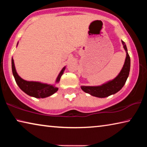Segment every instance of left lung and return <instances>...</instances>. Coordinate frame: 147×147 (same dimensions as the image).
<instances>
[{
    "mask_svg": "<svg viewBox=\"0 0 147 147\" xmlns=\"http://www.w3.org/2000/svg\"><path fill=\"white\" fill-rule=\"evenodd\" d=\"M121 42L123 45V48L126 51V56L123 67L120 73L114 79L108 81L100 86H82L81 89L86 93H89L91 95L96 96V97L105 98L117 93L125 84L126 80L129 76V73H130V58L128 53V50L125 43L123 41H121Z\"/></svg>",
    "mask_w": 147,
    "mask_h": 147,
    "instance_id": "left-lung-1",
    "label": "left lung"
}]
</instances>
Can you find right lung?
<instances>
[{"instance_id": "obj_1", "label": "right lung", "mask_w": 147, "mask_h": 147, "mask_svg": "<svg viewBox=\"0 0 147 147\" xmlns=\"http://www.w3.org/2000/svg\"><path fill=\"white\" fill-rule=\"evenodd\" d=\"M18 43H17V46L18 45ZM11 69L16 83L22 91L30 96H33V97L37 98H44L53 95V94L58 91V88L56 86V84H58L59 82L61 76L63 74V72L65 69V67H64L61 69L60 73H59L56 80L55 84H45L40 82L27 81L21 78L16 71L13 58H11Z\"/></svg>"}]
</instances>
